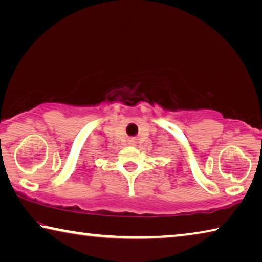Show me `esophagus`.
<instances>
[{
    "label": "esophagus",
    "instance_id": "34e87169",
    "mask_svg": "<svg viewBox=\"0 0 262 262\" xmlns=\"http://www.w3.org/2000/svg\"><path fill=\"white\" fill-rule=\"evenodd\" d=\"M130 143H132V144H134V141H132V142H130Z\"/></svg>",
    "mask_w": 262,
    "mask_h": 262
}]
</instances>
